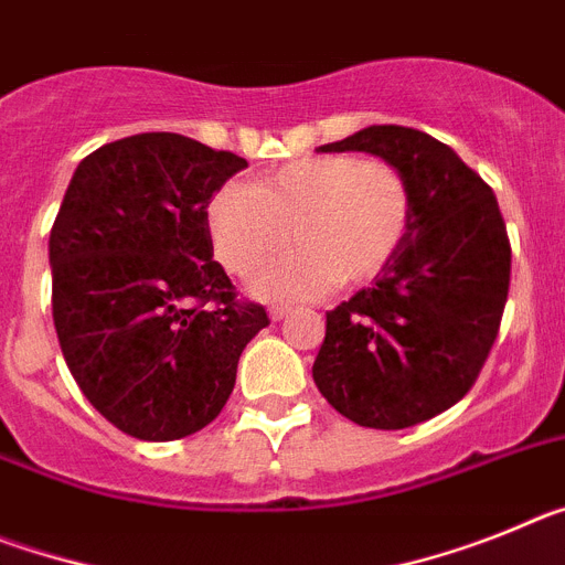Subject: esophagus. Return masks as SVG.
<instances>
[{
  "instance_id": "obj_1",
  "label": "esophagus",
  "mask_w": 565,
  "mask_h": 565,
  "mask_svg": "<svg viewBox=\"0 0 565 565\" xmlns=\"http://www.w3.org/2000/svg\"><path fill=\"white\" fill-rule=\"evenodd\" d=\"M288 313H291V308H288V306H271V308H268V317H271L274 322H279V319H286Z\"/></svg>"
}]
</instances>
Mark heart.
I'll return each instance as SVG.
<instances>
[{
    "label": "heart",
    "instance_id": "obj_1",
    "mask_svg": "<svg viewBox=\"0 0 565 565\" xmlns=\"http://www.w3.org/2000/svg\"><path fill=\"white\" fill-rule=\"evenodd\" d=\"M411 183L393 163L356 154H311L259 174L252 186L226 183L206 209L217 259L248 277L288 243L286 257L254 277L263 299H308L333 282L362 286L398 254L411 232Z\"/></svg>",
    "mask_w": 565,
    "mask_h": 565
}]
</instances>
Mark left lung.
I'll return each instance as SVG.
<instances>
[{"label": "left lung", "instance_id": "8db88e82", "mask_svg": "<svg viewBox=\"0 0 565 565\" xmlns=\"http://www.w3.org/2000/svg\"><path fill=\"white\" fill-rule=\"evenodd\" d=\"M322 152H371L411 183V232L373 286L326 313L313 382L333 411L404 430L450 411L476 384L509 294L507 223L481 174L433 135L359 129Z\"/></svg>", "mask_w": 565, "mask_h": 565}]
</instances>
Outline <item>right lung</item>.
Instances as JSON below:
<instances>
[{
  "label": "right lung",
  "mask_w": 565,
  "mask_h": 565,
  "mask_svg": "<svg viewBox=\"0 0 565 565\" xmlns=\"http://www.w3.org/2000/svg\"><path fill=\"white\" fill-rule=\"evenodd\" d=\"M246 158L178 132L104 143L50 228L53 326L87 402L141 441L203 430L268 326L212 259L206 209Z\"/></svg>",
  "instance_id": "right-lung-1"
}]
</instances>
